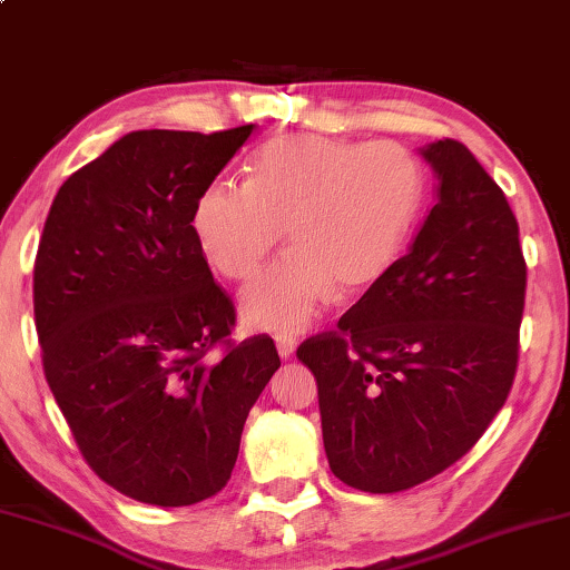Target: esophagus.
Listing matches in <instances>:
<instances>
[{
  "mask_svg": "<svg viewBox=\"0 0 570 570\" xmlns=\"http://www.w3.org/2000/svg\"><path fill=\"white\" fill-rule=\"evenodd\" d=\"M295 348H297V341L293 338V335H279V338H277L279 358H291L293 353H295Z\"/></svg>",
  "mask_w": 570,
  "mask_h": 570,
  "instance_id": "1",
  "label": "esophagus"
}]
</instances>
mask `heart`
<instances>
[{
	"label": "heart",
	"instance_id": "1",
	"mask_svg": "<svg viewBox=\"0 0 570 570\" xmlns=\"http://www.w3.org/2000/svg\"><path fill=\"white\" fill-rule=\"evenodd\" d=\"M422 202V166L404 146L291 134L252 156L245 184L204 186L191 232L212 269L245 283L283 229L291 252L242 293V315L287 333L305 328L335 291L376 285L404 252Z\"/></svg>",
	"mask_w": 570,
	"mask_h": 570
}]
</instances>
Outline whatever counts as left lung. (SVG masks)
<instances>
[{"instance_id":"obj_1","label":"left lung","mask_w":570,"mask_h":570,"mask_svg":"<svg viewBox=\"0 0 570 570\" xmlns=\"http://www.w3.org/2000/svg\"><path fill=\"white\" fill-rule=\"evenodd\" d=\"M440 186L409 255L338 331L297 348L318 381L333 474L401 492L468 454L505 404L518 366L525 259L510 204L460 141L419 148Z\"/></svg>"}]
</instances>
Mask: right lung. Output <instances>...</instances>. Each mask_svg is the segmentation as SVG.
Listing matches in <instances>:
<instances>
[{
    "label": "right lung",
    "mask_w": 570,
    "mask_h": 570,
    "mask_svg": "<svg viewBox=\"0 0 570 570\" xmlns=\"http://www.w3.org/2000/svg\"><path fill=\"white\" fill-rule=\"evenodd\" d=\"M252 128L126 134L60 186L37 247L45 379L92 472L148 505L217 495L279 368L269 335L227 343L235 305L191 232Z\"/></svg>",
    "instance_id": "right-lung-1"
}]
</instances>
